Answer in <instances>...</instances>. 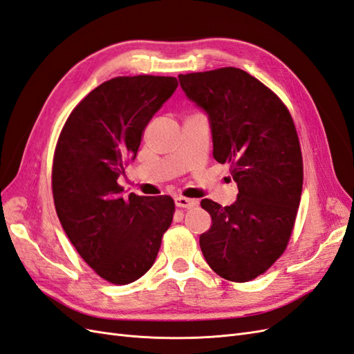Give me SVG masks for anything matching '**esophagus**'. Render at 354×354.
Returning <instances> with one entry per match:
<instances>
[{"label":"esophagus","mask_w":354,"mask_h":354,"mask_svg":"<svg viewBox=\"0 0 354 354\" xmlns=\"http://www.w3.org/2000/svg\"><path fill=\"white\" fill-rule=\"evenodd\" d=\"M175 203L178 207H184V209H192V207L197 206L196 198H187V197H176Z\"/></svg>","instance_id":"1"}]
</instances>
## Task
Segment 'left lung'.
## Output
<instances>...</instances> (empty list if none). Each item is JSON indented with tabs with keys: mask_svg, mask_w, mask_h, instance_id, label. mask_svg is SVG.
Segmentation results:
<instances>
[{
	"mask_svg": "<svg viewBox=\"0 0 354 354\" xmlns=\"http://www.w3.org/2000/svg\"><path fill=\"white\" fill-rule=\"evenodd\" d=\"M189 100L209 115L214 158L230 165L238 198L201 202L212 218L201 248L221 278L247 283L275 263L293 233L304 184L302 151L287 106L234 67L179 75Z\"/></svg>",
	"mask_w": 354,
	"mask_h": 354,
	"instance_id": "8db88e82",
	"label": "left lung"
}]
</instances>
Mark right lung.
I'll use <instances>...</instances> for the list:
<instances>
[{"label": "right lung", "mask_w": 354, "mask_h": 354, "mask_svg": "<svg viewBox=\"0 0 354 354\" xmlns=\"http://www.w3.org/2000/svg\"><path fill=\"white\" fill-rule=\"evenodd\" d=\"M178 88L171 76H118L80 102L62 127L52 165L53 203L70 242L98 277L125 286L147 274L170 227V196L124 198L118 178L143 131Z\"/></svg>", "instance_id": "obj_1"}]
</instances>
